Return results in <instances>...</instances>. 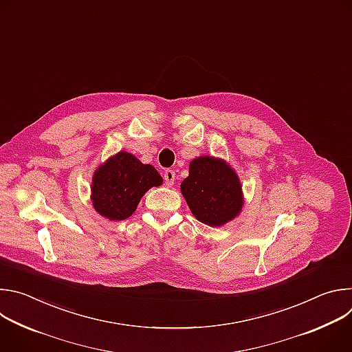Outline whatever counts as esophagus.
Here are the masks:
<instances>
[{
  "mask_svg": "<svg viewBox=\"0 0 352 352\" xmlns=\"http://www.w3.org/2000/svg\"><path fill=\"white\" fill-rule=\"evenodd\" d=\"M164 181H166V185H167V186L174 185L175 173H174L173 170H166V173H164Z\"/></svg>",
  "mask_w": 352,
  "mask_h": 352,
  "instance_id": "obj_1",
  "label": "esophagus"
}]
</instances>
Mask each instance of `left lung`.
<instances>
[{"label": "left lung", "instance_id": "obj_1", "mask_svg": "<svg viewBox=\"0 0 352 352\" xmlns=\"http://www.w3.org/2000/svg\"><path fill=\"white\" fill-rule=\"evenodd\" d=\"M193 217L210 227H221L241 214L242 185L235 170L224 159L199 156L189 163V174L181 182Z\"/></svg>", "mask_w": 352, "mask_h": 352}]
</instances>
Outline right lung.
<instances>
[{"instance_id":"obj_1","label":"right lung","mask_w":352,"mask_h":352,"mask_svg":"<svg viewBox=\"0 0 352 352\" xmlns=\"http://www.w3.org/2000/svg\"><path fill=\"white\" fill-rule=\"evenodd\" d=\"M163 184L157 170L143 164L136 156L121 150L93 173L90 199L94 210L111 221L133 214L142 196Z\"/></svg>"}]
</instances>
